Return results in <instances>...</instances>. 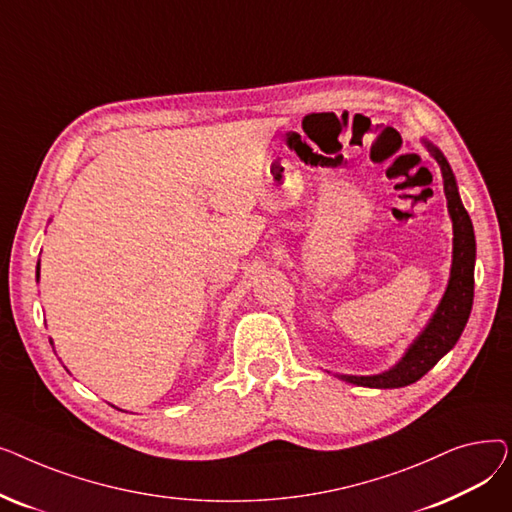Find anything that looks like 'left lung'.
<instances>
[{"instance_id":"8db88e82","label":"left lung","mask_w":512,"mask_h":512,"mask_svg":"<svg viewBox=\"0 0 512 512\" xmlns=\"http://www.w3.org/2000/svg\"><path fill=\"white\" fill-rule=\"evenodd\" d=\"M429 153L438 161L444 193L448 199V211L454 226V251H452V270L450 282L446 288L444 299L434 313L432 321L421 332V336L411 344L407 355L402 361L386 373L380 375H340L342 380L367 386V388H402L409 386L432 369L461 338L467 319L473 307V267H475V234L467 209L461 203L459 191H456V180L448 166L446 157L427 143Z\"/></svg>"}]
</instances>
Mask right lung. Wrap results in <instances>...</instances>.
Segmentation results:
<instances>
[{
  "label": "right lung",
  "instance_id": "right-lung-1",
  "mask_svg": "<svg viewBox=\"0 0 512 512\" xmlns=\"http://www.w3.org/2000/svg\"><path fill=\"white\" fill-rule=\"evenodd\" d=\"M37 280H39V265H37Z\"/></svg>",
  "mask_w": 512,
  "mask_h": 512
}]
</instances>
